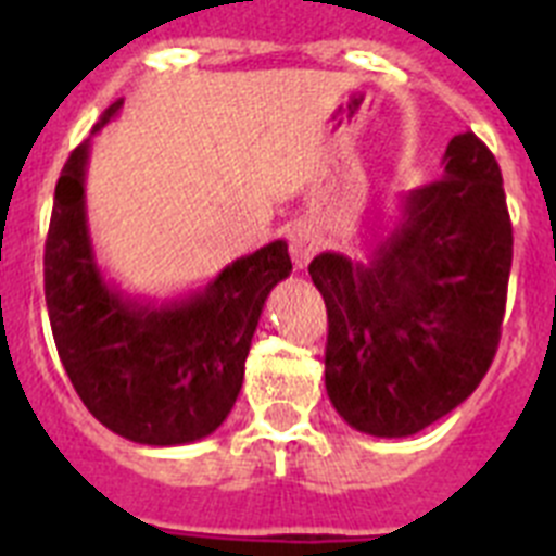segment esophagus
<instances>
[{"label":"esophagus","instance_id":"obj_1","mask_svg":"<svg viewBox=\"0 0 556 556\" xmlns=\"http://www.w3.org/2000/svg\"><path fill=\"white\" fill-rule=\"evenodd\" d=\"M289 253H292L294 267L303 269L308 262H312V255L317 253V236H314L312 228H294L289 233Z\"/></svg>","mask_w":556,"mask_h":556}]
</instances>
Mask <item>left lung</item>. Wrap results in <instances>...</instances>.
<instances>
[{"instance_id": "1", "label": "left lung", "mask_w": 556, "mask_h": 556, "mask_svg": "<svg viewBox=\"0 0 556 556\" xmlns=\"http://www.w3.org/2000/svg\"><path fill=\"white\" fill-rule=\"evenodd\" d=\"M443 178L412 189L367 264H308L328 312L326 390L356 431L409 437L479 387L498 351L513 267L501 169L476 132L445 150Z\"/></svg>"}]
</instances>
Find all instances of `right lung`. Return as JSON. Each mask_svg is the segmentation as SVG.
Returning <instances> with one entry per match:
<instances>
[{"label":"right lung","mask_w":556,"mask_h":556,"mask_svg":"<svg viewBox=\"0 0 556 556\" xmlns=\"http://www.w3.org/2000/svg\"><path fill=\"white\" fill-rule=\"evenodd\" d=\"M113 102L97 122L105 127ZM91 141L72 150L55 186L43 292L58 356L86 409L141 445H184L217 431L244 381V358L269 289L292 273L287 242L236 258L184 301H132L102 278L86 225Z\"/></svg>","instance_id":"1"}]
</instances>
